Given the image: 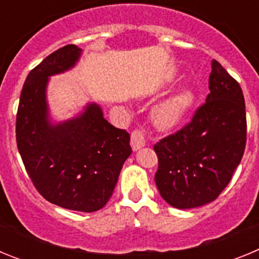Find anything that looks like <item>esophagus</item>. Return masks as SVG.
Instances as JSON below:
<instances>
[{"label": "esophagus", "mask_w": 259, "mask_h": 259, "mask_svg": "<svg viewBox=\"0 0 259 259\" xmlns=\"http://www.w3.org/2000/svg\"><path fill=\"white\" fill-rule=\"evenodd\" d=\"M146 144V140H145V135H144L143 131H139V130H136V131H134L131 134V146L132 149L136 152V150L141 149V148H144Z\"/></svg>", "instance_id": "esophagus-1"}]
</instances>
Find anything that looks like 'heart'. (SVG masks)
Returning a JSON list of instances; mask_svg holds the SVG:
<instances>
[{
	"mask_svg": "<svg viewBox=\"0 0 259 259\" xmlns=\"http://www.w3.org/2000/svg\"><path fill=\"white\" fill-rule=\"evenodd\" d=\"M196 101L191 89H182L158 102L153 109L155 124L162 128H174L187 119Z\"/></svg>",
	"mask_w": 259,
	"mask_h": 259,
	"instance_id": "obj_1",
	"label": "heart"
}]
</instances>
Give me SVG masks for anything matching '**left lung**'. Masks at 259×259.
<instances>
[{"label": "left lung", "instance_id": "left-lung-1", "mask_svg": "<svg viewBox=\"0 0 259 259\" xmlns=\"http://www.w3.org/2000/svg\"><path fill=\"white\" fill-rule=\"evenodd\" d=\"M210 93L192 122L154 145V180L162 198L176 209L203 206L218 197L241 161L246 144L241 87L212 59Z\"/></svg>", "mask_w": 259, "mask_h": 259}]
</instances>
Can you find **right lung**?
Here are the masks:
<instances>
[{"mask_svg":"<svg viewBox=\"0 0 259 259\" xmlns=\"http://www.w3.org/2000/svg\"><path fill=\"white\" fill-rule=\"evenodd\" d=\"M81 56L66 45L48 56L27 76L17 114V145L38 193L63 209L92 212L113 194L132 149L130 134L110 124L100 105L53 123L47 101L49 77L71 70Z\"/></svg>","mask_w":259,"mask_h":259,"instance_id":"add662e5","label":"right lung"}]
</instances>
